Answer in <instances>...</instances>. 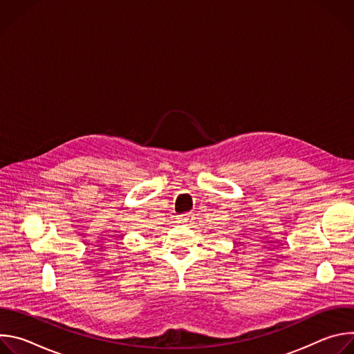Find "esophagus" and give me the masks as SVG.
I'll use <instances>...</instances> for the list:
<instances>
[{
  "mask_svg": "<svg viewBox=\"0 0 354 354\" xmlns=\"http://www.w3.org/2000/svg\"><path fill=\"white\" fill-rule=\"evenodd\" d=\"M193 216H194V214H192V213L180 214V216H178V223H179V224H183V225H187V224H190L192 220L194 218Z\"/></svg>",
  "mask_w": 354,
  "mask_h": 354,
  "instance_id": "34e87169",
  "label": "esophagus"
}]
</instances>
